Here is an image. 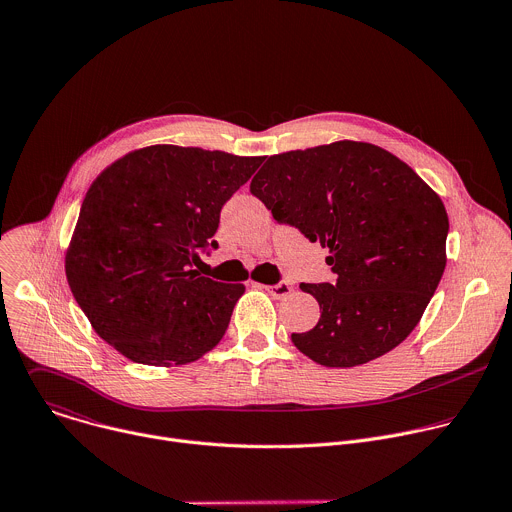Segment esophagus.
<instances>
[{"mask_svg":"<svg viewBox=\"0 0 512 512\" xmlns=\"http://www.w3.org/2000/svg\"><path fill=\"white\" fill-rule=\"evenodd\" d=\"M265 291L269 296L281 300V298H287L291 291H294V287H291L287 281H281V283H275V285H265Z\"/></svg>","mask_w":512,"mask_h":512,"instance_id":"1","label":"esophagus"}]
</instances>
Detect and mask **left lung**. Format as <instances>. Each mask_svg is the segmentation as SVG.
Wrapping results in <instances>:
<instances>
[{
  "label": "left lung",
  "mask_w": 512,
  "mask_h": 512,
  "mask_svg": "<svg viewBox=\"0 0 512 512\" xmlns=\"http://www.w3.org/2000/svg\"><path fill=\"white\" fill-rule=\"evenodd\" d=\"M251 192L279 223L330 251L334 283H302L318 324L291 342L322 367L350 369L399 346L446 269L448 212L403 160L367 141L267 158Z\"/></svg>",
  "instance_id": "obj_1"
}]
</instances>
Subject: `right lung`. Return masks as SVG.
Returning <instances> with one entry per match:
<instances>
[{"instance_id":"add662e5","label":"right lung","mask_w":512,"mask_h":512,"mask_svg":"<svg viewBox=\"0 0 512 512\" xmlns=\"http://www.w3.org/2000/svg\"><path fill=\"white\" fill-rule=\"evenodd\" d=\"M263 156L148 145L91 184L64 255L72 296L93 330L139 364H188L225 336L243 283L192 265L212 241L223 204Z\"/></svg>"}]
</instances>
